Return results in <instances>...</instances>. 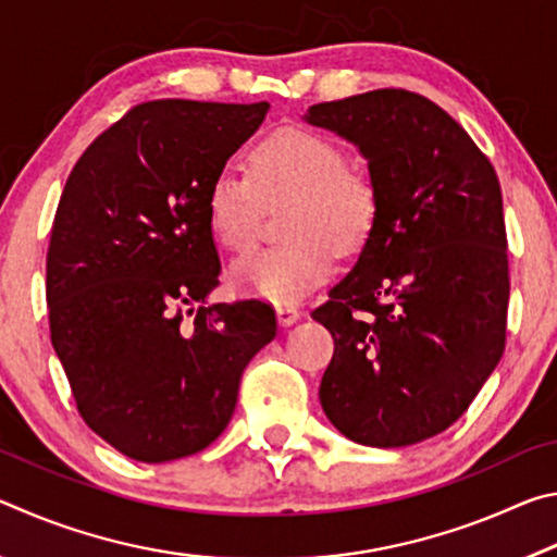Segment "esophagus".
<instances>
[{
	"label": "esophagus",
	"instance_id": "obj_1",
	"mask_svg": "<svg viewBox=\"0 0 557 557\" xmlns=\"http://www.w3.org/2000/svg\"><path fill=\"white\" fill-rule=\"evenodd\" d=\"M301 317V312L297 307H292V305H282V307H277V319H280V324L282 326H292L297 322V319Z\"/></svg>",
	"mask_w": 557,
	"mask_h": 557
}]
</instances>
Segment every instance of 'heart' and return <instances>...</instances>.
<instances>
[{
	"instance_id": "obj_1",
	"label": "heart",
	"mask_w": 557,
	"mask_h": 557,
	"mask_svg": "<svg viewBox=\"0 0 557 557\" xmlns=\"http://www.w3.org/2000/svg\"><path fill=\"white\" fill-rule=\"evenodd\" d=\"M287 201L282 219L287 243L240 260L231 275L243 295L277 307L295 305L324 285L336 252L361 256L383 213L375 178L348 164L336 139L312 127L282 125L250 147L248 176L223 169L211 178L206 221L225 250L243 256L256 248L262 209Z\"/></svg>"
}]
</instances>
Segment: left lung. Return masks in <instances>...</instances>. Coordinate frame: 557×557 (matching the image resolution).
Masks as SVG:
<instances>
[{
  "instance_id": "obj_1",
  "label": "left lung",
  "mask_w": 557,
  "mask_h": 557,
  "mask_svg": "<svg viewBox=\"0 0 557 557\" xmlns=\"http://www.w3.org/2000/svg\"><path fill=\"white\" fill-rule=\"evenodd\" d=\"M307 120L351 139L383 196L369 248L312 312L334 338L319 400L358 445L408 447L455 425L504 356L502 184L465 127L418 92L319 102Z\"/></svg>"
}]
</instances>
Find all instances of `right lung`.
<instances>
[{
  "mask_svg": "<svg viewBox=\"0 0 557 557\" xmlns=\"http://www.w3.org/2000/svg\"><path fill=\"white\" fill-rule=\"evenodd\" d=\"M268 110L139 102L63 186L46 256L51 344L81 418L129 459L209 447L233 418L245 366L275 338L265 301L201 305L221 275L206 188Z\"/></svg>",
  "mask_w": 557,
  "mask_h": 557,
  "instance_id": "add662e5",
  "label": "right lung"
}]
</instances>
